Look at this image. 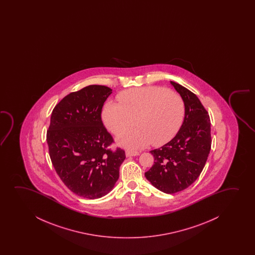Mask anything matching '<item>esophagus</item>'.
I'll return each instance as SVG.
<instances>
[{
	"label": "esophagus",
	"instance_id": "obj_1",
	"mask_svg": "<svg viewBox=\"0 0 255 255\" xmlns=\"http://www.w3.org/2000/svg\"><path fill=\"white\" fill-rule=\"evenodd\" d=\"M126 157H133V156H137L139 155L138 151H134V150H126Z\"/></svg>",
	"mask_w": 255,
	"mask_h": 255
}]
</instances>
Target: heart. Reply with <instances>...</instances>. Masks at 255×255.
Listing matches in <instances>:
<instances>
[{
  "label": "heart",
  "instance_id": "1",
  "mask_svg": "<svg viewBox=\"0 0 255 255\" xmlns=\"http://www.w3.org/2000/svg\"><path fill=\"white\" fill-rule=\"evenodd\" d=\"M118 100L119 104H105L102 120L108 130L119 136L133 126L136 119L137 128L119 139L121 145L129 149L166 143L178 131L185 115L181 97L164 88L131 89L120 93Z\"/></svg>",
  "mask_w": 255,
  "mask_h": 255
}]
</instances>
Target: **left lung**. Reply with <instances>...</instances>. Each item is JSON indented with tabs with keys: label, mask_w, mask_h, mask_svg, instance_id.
I'll return each mask as SVG.
<instances>
[{
	"label": "left lung",
	"mask_w": 255,
	"mask_h": 255,
	"mask_svg": "<svg viewBox=\"0 0 255 255\" xmlns=\"http://www.w3.org/2000/svg\"><path fill=\"white\" fill-rule=\"evenodd\" d=\"M185 105L180 129L164 145L150 150L154 164L144 175L151 185L168 194L181 192L199 178L211 150L208 112L192 91L171 81Z\"/></svg>",
	"instance_id": "8db88e82"
}]
</instances>
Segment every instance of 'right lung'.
<instances>
[{"instance_id": "obj_1", "label": "right lung", "mask_w": 255, "mask_h": 255, "mask_svg": "<svg viewBox=\"0 0 255 255\" xmlns=\"http://www.w3.org/2000/svg\"><path fill=\"white\" fill-rule=\"evenodd\" d=\"M111 88L89 85L71 92L55 106L47 130L53 166L75 194L94 199L111 192L119 178L125 150L110 146L114 140L102 122V108Z\"/></svg>"}]
</instances>
